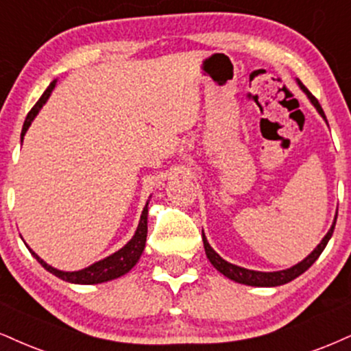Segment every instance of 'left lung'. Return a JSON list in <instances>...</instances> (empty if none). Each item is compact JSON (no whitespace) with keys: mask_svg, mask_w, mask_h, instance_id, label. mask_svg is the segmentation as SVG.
I'll return each instance as SVG.
<instances>
[{"mask_svg":"<svg viewBox=\"0 0 351 351\" xmlns=\"http://www.w3.org/2000/svg\"><path fill=\"white\" fill-rule=\"evenodd\" d=\"M298 84L301 86V90L306 93L307 98H309L311 103L314 104V108L317 109V112L324 117L325 122H327V117H325L324 109L319 104V101L315 99V96H312V93L307 90L306 86H304V84L301 83V80H298ZM335 222H337V214H335V219H333L330 230L327 232V235L322 239V242H320L317 247L314 248V252H312L311 255H307L302 261H299L298 265H294V267H291L288 269H281V271L267 273V271H255V269H247V268L237 267V265L229 263V261L223 260L219 253L214 252V248L210 247L208 239H206L204 232H202V242H204V250H206V255H208L209 261L213 263V267L216 268L217 271H221L223 274V276H227L229 280L235 281V282H240V285L260 286V288H271V286H281V285H286V282L296 280L299 274H302L306 269H309L312 267V263L319 258L320 253L324 252L325 245H327L328 240H330L333 229H335Z\"/></svg>","mask_w":351,"mask_h":351,"instance_id":"left-lung-1","label":"left lung"}]
</instances>
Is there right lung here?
<instances>
[{"instance_id":"right-lung-1","label":"right lung","mask_w":351,"mask_h":351,"mask_svg":"<svg viewBox=\"0 0 351 351\" xmlns=\"http://www.w3.org/2000/svg\"><path fill=\"white\" fill-rule=\"evenodd\" d=\"M55 83H57V80H53V82L49 84L47 90H45L44 95L40 96V99L37 101V103L34 104V108L29 111L26 121H24L21 138H24L29 125L32 124L34 117L39 114L40 108L47 103L50 93H52L55 88ZM147 216H149V201H147L145 208H143V210H142L141 221H138V227H137V230H135L134 237L130 239L129 242L121 248V250H117L116 253H112V255L106 256L104 260L96 261V263H93L91 267L80 269V271H62V269H57V268L50 267V265L45 263V261L42 260L36 252H32L31 248H29V252L32 253L34 258L39 261L42 267L47 269V271L55 274V276L60 278V280H63V281L75 282V285H98V282H106V281L116 280V278L122 276V274L129 273L130 269L135 267V263H137L138 258H141L143 248H145V242H147Z\"/></svg>"}]
</instances>
